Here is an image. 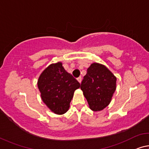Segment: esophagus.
I'll use <instances>...</instances> for the list:
<instances>
[{
  "mask_svg": "<svg viewBox=\"0 0 149 149\" xmlns=\"http://www.w3.org/2000/svg\"><path fill=\"white\" fill-rule=\"evenodd\" d=\"M77 81H79V83L81 84V80H82V79H81V77H79L78 78H77Z\"/></svg>",
  "mask_w": 149,
  "mask_h": 149,
  "instance_id": "esophagus-1",
  "label": "esophagus"
}]
</instances>
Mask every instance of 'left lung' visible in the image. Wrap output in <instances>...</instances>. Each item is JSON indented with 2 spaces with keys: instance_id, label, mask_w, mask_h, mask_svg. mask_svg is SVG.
Returning a JSON list of instances; mask_svg holds the SVG:
<instances>
[{
  "instance_id": "8db88e82",
  "label": "left lung",
  "mask_w": 149,
  "mask_h": 149,
  "mask_svg": "<svg viewBox=\"0 0 149 149\" xmlns=\"http://www.w3.org/2000/svg\"><path fill=\"white\" fill-rule=\"evenodd\" d=\"M116 81L117 77L105 65L91 63L80 88L92 111H100L109 105L116 89Z\"/></svg>"
}]
</instances>
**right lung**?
<instances>
[{
    "instance_id": "add662e5",
    "label": "right lung",
    "mask_w": 149,
    "mask_h": 149,
    "mask_svg": "<svg viewBox=\"0 0 149 149\" xmlns=\"http://www.w3.org/2000/svg\"><path fill=\"white\" fill-rule=\"evenodd\" d=\"M37 84L43 102L58 115L68 111L74 91L80 87L60 62L48 65L39 76Z\"/></svg>"
}]
</instances>
